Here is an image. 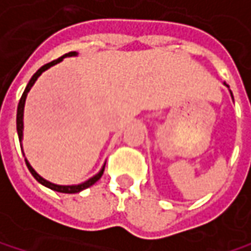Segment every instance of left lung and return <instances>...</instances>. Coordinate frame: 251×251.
Segmentation results:
<instances>
[{
  "instance_id": "1",
  "label": "left lung",
  "mask_w": 251,
  "mask_h": 251,
  "mask_svg": "<svg viewBox=\"0 0 251 251\" xmlns=\"http://www.w3.org/2000/svg\"><path fill=\"white\" fill-rule=\"evenodd\" d=\"M224 84H226V83H224ZM226 86H227V84H226ZM227 87H228V86H227ZM230 93H231V92H230ZM231 98H233V95H231Z\"/></svg>"
}]
</instances>
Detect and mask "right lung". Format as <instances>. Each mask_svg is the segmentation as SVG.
<instances>
[{
    "instance_id": "right-lung-1",
    "label": "right lung",
    "mask_w": 251,
    "mask_h": 251,
    "mask_svg": "<svg viewBox=\"0 0 251 251\" xmlns=\"http://www.w3.org/2000/svg\"><path fill=\"white\" fill-rule=\"evenodd\" d=\"M72 56H77V53H76V51H70V53H67V54L61 56V57L57 58V60H54V61H51V63L44 64L43 67H40V69L35 72L34 75H33V77H31L30 81H28V84H27V87H25V90H24V93H23V96H21V99H20L18 107H17V132H18L20 145H21V141H23V129H24V122H23V118H24V104H25V99H27V95H28L30 89L33 87V84L35 83V80L41 76V73H43V72H46V70H47V69H50L51 66H54V64L60 63V61H61L64 57H72ZM25 164H27V168H28L30 172H31V175L34 176L35 179H37L41 185H44V187H47V188H50V190H53V191L64 193V194H76V193H80V191H83V190H86V188H89V187H92L96 181H99V179L102 178L103 171H104V165H103L102 170L98 172L95 176L89 178L87 181H84V182H81V184H77V185H57V184H53V182H50V181L44 179L43 176H40V175L34 171V168L28 164V161H27V159H25Z\"/></svg>"
}]
</instances>
